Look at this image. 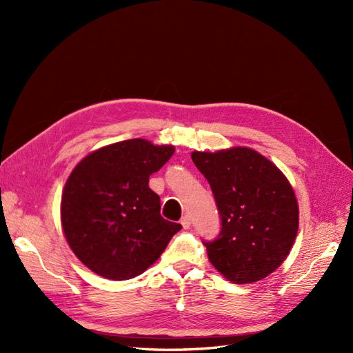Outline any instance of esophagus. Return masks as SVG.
<instances>
[{
  "instance_id": "1",
  "label": "esophagus",
  "mask_w": 353,
  "mask_h": 353,
  "mask_svg": "<svg viewBox=\"0 0 353 353\" xmlns=\"http://www.w3.org/2000/svg\"><path fill=\"white\" fill-rule=\"evenodd\" d=\"M181 225H183V228H184V230H188V228L191 227V218H190L188 215H185V216L181 218Z\"/></svg>"
}]
</instances>
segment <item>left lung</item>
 <instances>
[{
	"label": "left lung",
	"mask_w": 353,
	"mask_h": 353,
	"mask_svg": "<svg viewBox=\"0 0 353 353\" xmlns=\"http://www.w3.org/2000/svg\"><path fill=\"white\" fill-rule=\"evenodd\" d=\"M216 201L221 231L206 245L210 263L227 280L254 283L290 253L299 228L294 191L271 160L248 147L193 152Z\"/></svg>",
	"instance_id": "obj_1"
}]
</instances>
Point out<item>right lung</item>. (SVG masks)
I'll use <instances>...</instances> for the list:
<instances>
[{
	"label": "right lung",
	"instance_id": "1",
	"mask_svg": "<svg viewBox=\"0 0 353 353\" xmlns=\"http://www.w3.org/2000/svg\"><path fill=\"white\" fill-rule=\"evenodd\" d=\"M175 148L143 138L99 148L72 170L61 196V227L73 253L104 279L143 274L181 228L160 215L148 187Z\"/></svg>",
	"mask_w": 353,
	"mask_h": 353
}]
</instances>
